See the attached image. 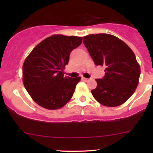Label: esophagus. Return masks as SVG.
<instances>
[{"label":"esophagus","mask_w":153,"mask_h":153,"mask_svg":"<svg viewBox=\"0 0 153 153\" xmlns=\"http://www.w3.org/2000/svg\"><path fill=\"white\" fill-rule=\"evenodd\" d=\"M82 80H84V81H89V79H88V78H82Z\"/></svg>","instance_id":"obj_1"}]
</instances>
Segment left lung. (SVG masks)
Here are the masks:
<instances>
[{
    "instance_id": "left-lung-1",
    "label": "left lung",
    "mask_w": 153,
    "mask_h": 153,
    "mask_svg": "<svg viewBox=\"0 0 153 153\" xmlns=\"http://www.w3.org/2000/svg\"><path fill=\"white\" fill-rule=\"evenodd\" d=\"M85 45L96 66L106 67L103 78L96 79L92 95L106 106H118L127 101L136 89L141 68L135 55L123 41L109 34L84 37Z\"/></svg>"
}]
</instances>
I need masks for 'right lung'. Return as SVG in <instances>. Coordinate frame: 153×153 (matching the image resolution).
I'll use <instances>...</instances> for the list:
<instances>
[{"label":"right lung","instance_id":"right-lung-1","mask_svg":"<svg viewBox=\"0 0 153 153\" xmlns=\"http://www.w3.org/2000/svg\"><path fill=\"white\" fill-rule=\"evenodd\" d=\"M82 37L55 35L38 44L24 61L23 81L35 103L48 109L63 107L71 99L81 77L64 76L69 55Z\"/></svg>","mask_w":153,"mask_h":153}]
</instances>
